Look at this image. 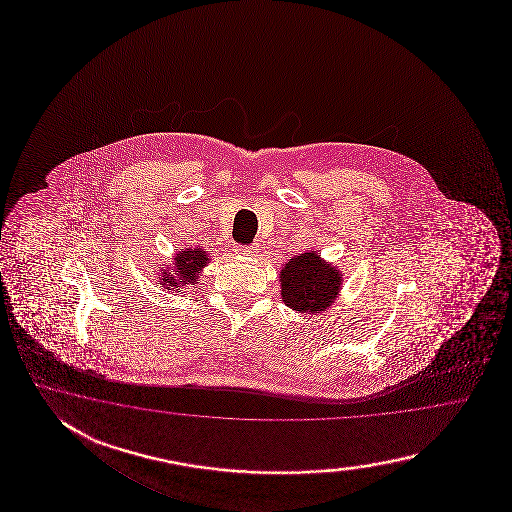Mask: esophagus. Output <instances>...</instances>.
I'll list each match as a JSON object with an SVG mask.
<instances>
[{
  "label": "esophagus",
  "mask_w": 512,
  "mask_h": 512,
  "mask_svg": "<svg viewBox=\"0 0 512 512\" xmlns=\"http://www.w3.org/2000/svg\"><path fill=\"white\" fill-rule=\"evenodd\" d=\"M258 251H260V249L254 247V245H252V247H240V249H238L241 256H247V258H254V256L258 254Z\"/></svg>",
  "instance_id": "34e87169"
}]
</instances>
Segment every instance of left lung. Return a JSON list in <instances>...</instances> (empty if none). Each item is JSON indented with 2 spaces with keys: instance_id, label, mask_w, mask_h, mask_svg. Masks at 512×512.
Segmentation results:
<instances>
[{
  "instance_id": "1",
  "label": "left lung",
  "mask_w": 512,
  "mask_h": 512,
  "mask_svg": "<svg viewBox=\"0 0 512 512\" xmlns=\"http://www.w3.org/2000/svg\"><path fill=\"white\" fill-rule=\"evenodd\" d=\"M342 271L316 251L298 254L280 271L282 302L296 313L315 315L335 304L342 289Z\"/></svg>"
}]
</instances>
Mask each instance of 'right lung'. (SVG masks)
I'll list each match as a JSON object with an SVG mask.
<instances>
[{
  "mask_svg": "<svg viewBox=\"0 0 512 512\" xmlns=\"http://www.w3.org/2000/svg\"><path fill=\"white\" fill-rule=\"evenodd\" d=\"M172 260V265L159 267V283L166 291L181 293L186 287L199 283L201 272L210 263V256L203 247L188 245L175 252Z\"/></svg>",
  "mask_w": 512,
  "mask_h": 512,
  "instance_id": "1",
  "label": "right lung"
}]
</instances>
